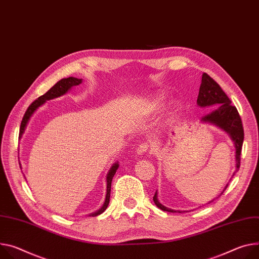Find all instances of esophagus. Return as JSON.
<instances>
[{
    "label": "esophagus",
    "instance_id": "1",
    "mask_svg": "<svg viewBox=\"0 0 259 259\" xmlns=\"http://www.w3.org/2000/svg\"><path fill=\"white\" fill-rule=\"evenodd\" d=\"M150 151H151V146L148 145V144H143V145H140V146L137 148L136 154H137L138 156H142V155L147 154V153L150 152Z\"/></svg>",
    "mask_w": 259,
    "mask_h": 259
}]
</instances>
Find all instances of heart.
Masks as SVG:
<instances>
[{"label":"heart","mask_w":259,"mask_h":259,"mask_svg":"<svg viewBox=\"0 0 259 259\" xmlns=\"http://www.w3.org/2000/svg\"><path fill=\"white\" fill-rule=\"evenodd\" d=\"M164 105H165V98L161 95H157V96H154L148 102L147 107L151 112H156L161 110L164 107Z\"/></svg>","instance_id":"b5f03b06"}]
</instances>
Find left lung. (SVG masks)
I'll return each mask as SVG.
<instances>
[{
  "mask_svg": "<svg viewBox=\"0 0 259 259\" xmlns=\"http://www.w3.org/2000/svg\"><path fill=\"white\" fill-rule=\"evenodd\" d=\"M197 105L199 107L216 106L210 112L201 117V122L205 124L214 125L223 130L224 132H226L229 138L232 140L234 150H236V155H234V162H236V166L234 167L236 168H234L231 178L229 179L226 186L223 188L220 195H218L219 197L226 190L229 182L240 168L241 152L244 142V129L242 125V120L236 106L231 105V101L229 100L226 94L223 92V90L220 88V85L206 73H203L201 77V83L197 98ZM153 200L155 204L164 211H170V213H177L178 211V213H183V210H176L164 206L162 203H160L157 191L153 197ZM213 200H210L209 202Z\"/></svg>",
  "mask_w": 259,
  "mask_h": 259,
  "instance_id": "obj_1",
  "label": "left lung"
}]
</instances>
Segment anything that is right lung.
I'll return each instance as SVG.
<instances>
[{
    "label": "right lung",
    "mask_w": 259,
    "mask_h": 259,
    "mask_svg": "<svg viewBox=\"0 0 259 259\" xmlns=\"http://www.w3.org/2000/svg\"><path fill=\"white\" fill-rule=\"evenodd\" d=\"M82 82L81 78H76V77H68V78H63L59 80L53 88H51L48 92H46L44 95L40 96L37 100H35L27 109L25 115L22 117V121L20 124V129H19V138L22 137L23 133L26 131V128L28 126V123L31 119V116L34 114V112L41 106L43 105L46 101L61 97L65 95L66 93H68L69 90H71L74 85H78ZM119 168V162H115L112 164V166L108 170L106 175V195H105V200L103 202V205L96 211H93V213L89 214V217H96L100 214H102L103 211L107 208L108 203H109V197H110V188H111V181L113 176L115 175L116 169Z\"/></svg>",
    "instance_id": "add662e5"
}]
</instances>
